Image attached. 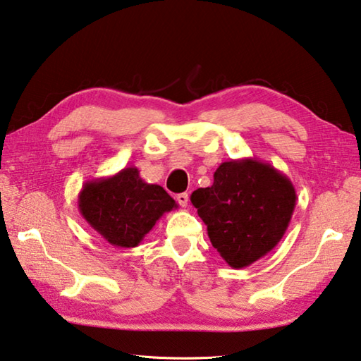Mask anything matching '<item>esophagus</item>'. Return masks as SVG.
Returning <instances> with one entry per match:
<instances>
[{
    "label": "esophagus",
    "mask_w": 361,
    "mask_h": 361,
    "mask_svg": "<svg viewBox=\"0 0 361 361\" xmlns=\"http://www.w3.org/2000/svg\"><path fill=\"white\" fill-rule=\"evenodd\" d=\"M176 202L180 203V207H183V208H186L188 207V202H189V195L186 194V192H183V194H178L176 195Z\"/></svg>",
    "instance_id": "esophagus-1"
}]
</instances>
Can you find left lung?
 I'll return each instance as SVG.
<instances>
[{
	"label": "left lung",
	"instance_id": "1",
	"mask_svg": "<svg viewBox=\"0 0 361 361\" xmlns=\"http://www.w3.org/2000/svg\"><path fill=\"white\" fill-rule=\"evenodd\" d=\"M295 199L291 180L255 158L222 162L213 185L190 195L211 244L233 269L250 266L280 243Z\"/></svg>",
	"mask_w": 361,
	"mask_h": 361
}]
</instances>
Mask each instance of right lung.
Masks as SVG:
<instances>
[{
  "mask_svg": "<svg viewBox=\"0 0 361 361\" xmlns=\"http://www.w3.org/2000/svg\"><path fill=\"white\" fill-rule=\"evenodd\" d=\"M78 208L86 222L114 247H136L159 217L178 204L159 185L139 176L136 167L84 183Z\"/></svg>",
  "mask_w": 361,
  "mask_h": 361,
  "instance_id": "add662e5",
  "label": "right lung"
}]
</instances>
